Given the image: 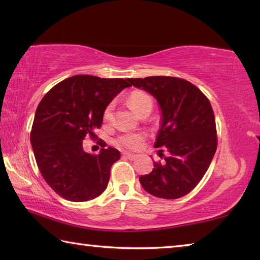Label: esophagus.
<instances>
[{
  "label": "esophagus",
  "mask_w": 260,
  "mask_h": 260,
  "mask_svg": "<svg viewBox=\"0 0 260 260\" xmlns=\"http://www.w3.org/2000/svg\"><path fill=\"white\" fill-rule=\"evenodd\" d=\"M122 157L127 158V159H129V160H134V159H136V158H138V155H135V153L125 152V153H122Z\"/></svg>",
  "instance_id": "34e87169"
}]
</instances>
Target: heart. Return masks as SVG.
I'll return each mask as SVG.
<instances>
[{
	"label": "heart",
	"mask_w": 260,
	"mask_h": 260,
	"mask_svg": "<svg viewBox=\"0 0 260 260\" xmlns=\"http://www.w3.org/2000/svg\"><path fill=\"white\" fill-rule=\"evenodd\" d=\"M127 102H128L131 109L133 110L138 116H141V114L144 112L150 113L152 110V100L150 96L146 93H143V91H133V93L128 96ZM111 110H112V105L109 104L104 111L105 119H109L110 114H111ZM142 141H143L142 134L126 133V134L120 135L119 138L116 140V142L118 146H120L122 148L136 149L141 146Z\"/></svg>",
	"instance_id": "b5f03b06"
}]
</instances>
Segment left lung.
Wrapping results in <instances>:
<instances>
[{"mask_svg":"<svg viewBox=\"0 0 260 260\" xmlns=\"http://www.w3.org/2000/svg\"><path fill=\"white\" fill-rule=\"evenodd\" d=\"M127 81L156 99L161 118L155 148L170 152L164 164L155 162L152 172L141 175L140 182L159 199H180L204 177L217 150L212 107L199 88L183 79L147 77Z\"/></svg>","mask_w":260,"mask_h":260,"instance_id":"left-lung-1","label":"left lung"}]
</instances>
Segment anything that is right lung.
<instances>
[{
    "instance_id": "obj_1",
    "label": "right lung",
    "mask_w": 260,
    "mask_h": 260,
    "mask_svg": "<svg viewBox=\"0 0 260 260\" xmlns=\"http://www.w3.org/2000/svg\"><path fill=\"white\" fill-rule=\"evenodd\" d=\"M126 87L127 79L74 76L52 87L38 105L30 132L34 157L43 179L63 199L86 202L107 188L120 152L104 144L99 155H90L82 141L94 138L105 109Z\"/></svg>"
}]
</instances>
